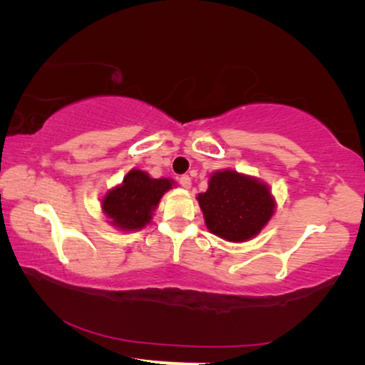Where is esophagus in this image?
Masks as SVG:
<instances>
[{
	"label": "esophagus",
	"instance_id": "1",
	"mask_svg": "<svg viewBox=\"0 0 365 365\" xmlns=\"http://www.w3.org/2000/svg\"><path fill=\"white\" fill-rule=\"evenodd\" d=\"M178 182H180V185H182V187H183L185 190H190V187H191V178H190L188 175H182L180 180H178Z\"/></svg>",
	"mask_w": 365,
	"mask_h": 365
}]
</instances>
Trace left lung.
<instances>
[{
  "label": "left lung",
  "mask_w": 365,
  "mask_h": 365,
  "mask_svg": "<svg viewBox=\"0 0 365 365\" xmlns=\"http://www.w3.org/2000/svg\"><path fill=\"white\" fill-rule=\"evenodd\" d=\"M196 200L207 230L232 243L255 238L275 212V197L269 185L232 169L212 172L207 190Z\"/></svg>",
  "instance_id": "8db88e82"
}]
</instances>
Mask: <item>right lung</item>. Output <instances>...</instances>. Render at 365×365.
<instances>
[{
    "label": "right lung",
    "mask_w": 365,
    "mask_h": 365,
    "mask_svg": "<svg viewBox=\"0 0 365 365\" xmlns=\"http://www.w3.org/2000/svg\"><path fill=\"white\" fill-rule=\"evenodd\" d=\"M174 185L172 178H153L145 170L132 169L122 183L104 193L101 211L117 230H141L151 222L160 197Z\"/></svg>",
    "instance_id": "1"
}]
</instances>
